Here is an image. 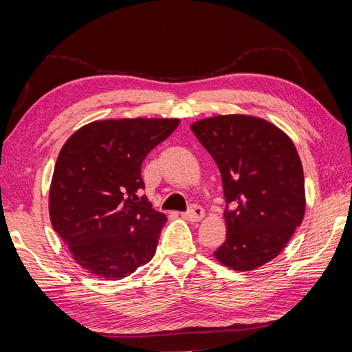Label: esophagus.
<instances>
[{"mask_svg": "<svg viewBox=\"0 0 352 352\" xmlns=\"http://www.w3.org/2000/svg\"><path fill=\"white\" fill-rule=\"evenodd\" d=\"M182 216L189 221H198L204 217V210H202L199 206H192L188 211L182 212Z\"/></svg>", "mask_w": 352, "mask_h": 352, "instance_id": "obj_1", "label": "esophagus"}]
</instances>
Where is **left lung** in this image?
I'll return each mask as SVG.
<instances>
[{"label":"left lung","mask_w":352,"mask_h":352,"mask_svg":"<svg viewBox=\"0 0 352 352\" xmlns=\"http://www.w3.org/2000/svg\"><path fill=\"white\" fill-rule=\"evenodd\" d=\"M190 129L221 175L228 233L216 258L248 272L278 257L305 212L302 164L289 136L243 114L208 117Z\"/></svg>","instance_id":"8db88e82"}]
</instances>
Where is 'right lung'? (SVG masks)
<instances>
[{"label": "right lung", "mask_w": 352, "mask_h": 352, "mask_svg": "<svg viewBox=\"0 0 352 352\" xmlns=\"http://www.w3.org/2000/svg\"><path fill=\"white\" fill-rule=\"evenodd\" d=\"M179 119L85 124L63 145L50 188V219L74 261L119 280L150 261L167 221L145 195L141 166Z\"/></svg>", "instance_id": "1"}]
</instances>
